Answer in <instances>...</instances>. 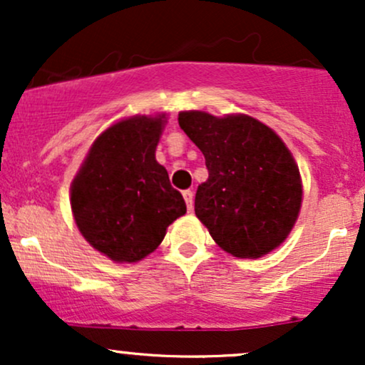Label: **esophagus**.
I'll use <instances>...</instances> for the list:
<instances>
[{
    "mask_svg": "<svg viewBox=\"0 0 365 365\" xmlns=\"http://www.w3.org/2000/svg\"><path fill=\"white\" fill-rule=\"evenodd\" d=\"M183 199H185L188 211H192V207H194V192L185 190V192H183Z\"/></svg>",
    "mask_w": 365,
    "mask_h": 365,
    "instance_id": "1",
    "label": "esophagus"
}]
</instances>
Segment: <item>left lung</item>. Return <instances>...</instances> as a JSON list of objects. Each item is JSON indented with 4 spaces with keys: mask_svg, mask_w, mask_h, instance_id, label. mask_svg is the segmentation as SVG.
Instances as JSON below:
<instances>
[{
    "mask_svg": "<svg viewBox=\"0 0 365 365\" xmlns=\"http://www.w3.org/2000/svg\"><path fill=\"white\" fill-rule=\"evenodd\" d=\"M180 128L202 150L209 178L197 187L195 216L225 252L269 254L290 235L302 206L299 166L274 130L247 115L182 111Z\"/></svg>",
    "mask_w": 365,
    "mask_h": 365,
    "instance_id": "left-lung-1",
    "label": "left lung"
}]
</instances>
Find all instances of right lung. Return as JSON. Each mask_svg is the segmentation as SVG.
<instances>
[{
  "label": "right lung",
  "instance_id": "1",
  "mask_svg": "<svg viewBox=\"0 0 365 365\" xmlns=\"http://www.w3.org/2000/svg\"><path fill=\"white\" fill-rule=\"evenodd\" d=\"M166 115L130 116L106 128L70 188L72 212L96 250L115 262H137L158 249L166 228L187 212L168 171L156 161Z\"/></svg>",
  "mask_w": 365,
  "mask_h": 365
}]
</instances>
